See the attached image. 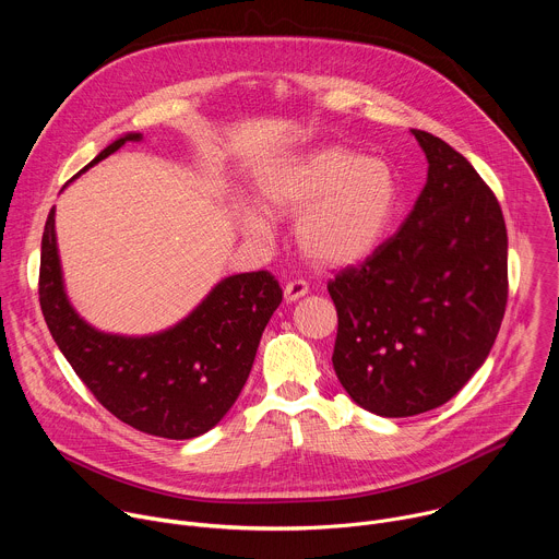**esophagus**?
<instances>
[{
	"mask_svg": "<svg viewBox=\"0 0 559 559\" xmlns=\"http://www.w3.org/2000/svg\"><path fill=\"white\" fill-rule=\"evenodd\" d=\"M307 292H309V285H307V281H302V278H289V281L285 283V300H287V302H294V300L302 298Z\"/></svg>",
	"mask_w": 559,
	"mask_h": 559,
	"instance_id": "34e87169",
	"label": "esophagus"
}]
</instances>
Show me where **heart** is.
I'll list each match as a JSON object with an SVG mask.
<instances>
[{
	"label": "heart",
	"instance_id": "obj_1",
	"mask_svg": "<svg viewBox=\"0 0 559 559\" xmlns=\"http://www.w3.org/2000/svg\"><path fill=\"white\" fill-rule=\"evenodd\" d=\"M259 197L265 212L298 216L296 241L311 263L345 267L382 243L401 192L384 158L330 145L267 175ZM248 225L259 234L270 229L259 210H248Z\"/></svg>",
	"mask_w": 559,
	"mask_h": 559
}]
</instances>
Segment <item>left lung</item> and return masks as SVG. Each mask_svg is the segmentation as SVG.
<instances>
[{"label":"left lung","mask_w":559,"mask_h":559,"mask_svg":"<svg viewBox=\"0 0 559 559\" xmlns=\"http://www.w3.org/2000/svg\"><path fill=\"white\" fill-rule=\"evenodd\" d=\"M427 183L393 236L328 292L338 311L334 369L362 409L431 412L487 360L507 296V225L493 190L442 139L412 130Z\"/></svg>","instance_id":"left-lung-1"}]
</instances>
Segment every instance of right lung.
Instances as JSON below:
<instances>
[{"label": "right lung", "mask_w": 559, "mask_h": 559, "mask_svg": "<svg viewBox=\"0 0 559 559\" xmlns=\"http://www.w3.org/2000/svg\"><path fill=\"white\" fill-rule=\"evenodd\" d=\"M139 139L141 134L117 139L84 170L126 141ZM281 300L283 289L270 272H248L221 281L168 332L143 338L97 332L66 298L55 210L46 218L39 263V305L46 325L91 393L136 431L168 440H190L210 431L241 393L263 330Z\"/></svg>", "instance_id": "obj_1"}]
</instances>
